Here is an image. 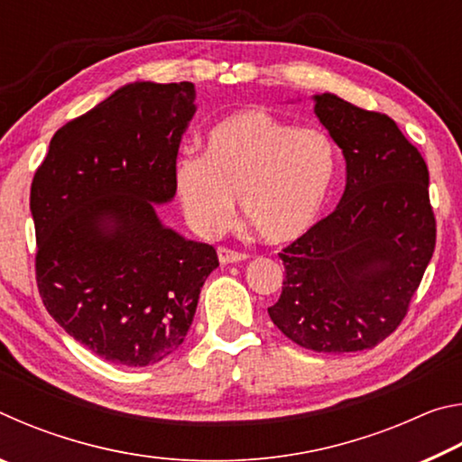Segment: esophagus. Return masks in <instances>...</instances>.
I'll return each mask as SVG.
<instances>
[{"instance_id": "34e87169", "label": "esophagus", "mask_w": 462, "mask_h": 462, "mask_svg": "<svg viewBox=\"0 0 462 462\" xmlns=\"http://www.w3.org/2000/svg\"><path fill=\"white\" fill-rule=\"evenodd\" d=\"M217 256H220V263H222V264L240 263V261H246V259H248V254L238 253V250H232V248H228V246H220V248H217Z\"/></svg>"}]
</instances>
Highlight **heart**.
<instances>
[{"label":"heart","mask_w":462,"mask_h":462,"mask_svg":"<svg viewBox=\"0 0 462 462\" xmlns=\"http://www.w3.org/2000/svg\"><path fill=\"white\" fill-rule=\"evenodd\" d=\"M338 144L322 128H297L264 109H242L217 122L203 156L183 154L175 189L187 220L216 236L240 209L263 240L287 245L322 214L338 173Z\"/></svg>","instance_id":"b5f03b06"}]
</instances>
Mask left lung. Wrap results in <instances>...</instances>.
Here are the masks:
<instances>
[{"instance_id": "obj_1", "label": "left lung", "mask_w": 462, "mask_h": 462, "mask_svg": "<svg viewBox=\"0 0 462 462\" xmlns=\"http://www.w3.org/2000/svg\"><path fill=\"white\" fill-rule=\"evenodd\" d=\"M314 99L346 159V189L332 214L279 253L283 291L269 316L303 348L356 353L397 330L432 259L430 175L389 116L332 93Z\"/></svg>"}]
</instances>
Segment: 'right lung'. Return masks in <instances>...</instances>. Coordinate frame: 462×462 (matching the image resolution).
<instances>
[{"label": "right lung", "mask_w": 462, "mask_h": 462, "mask_svg": "<svg viewBox=\"0 0 462 462\" xmlns=\"http://www.w3.org/2000/svg\"><path fill=\"white\" fill-rule=\"evenodd\" d=\"M193 83H130L52 136L30 189L36 283L62 330L106 361L146 366L181 346L216 248L165 228Z\"/></svg>", "instance_id": "1"}]
</instances>
